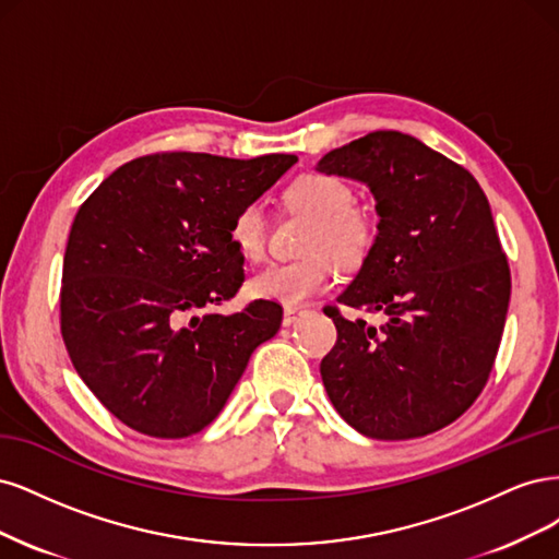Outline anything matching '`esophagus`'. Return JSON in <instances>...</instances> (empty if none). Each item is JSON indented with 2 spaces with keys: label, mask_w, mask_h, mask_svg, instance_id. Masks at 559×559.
I'll list each match as a JSON object with an SVG mask.
<instances>
[{
  "label": "esophagus",
  "mask_w": 559,
  "mask_h": 559,
  "mask_svg": "<svg viewBox=\"0 0 559 559\" xmlns=\"http://www.w3.org/2000/svg\"><path fill=\"white\" fill-rule=\"evenodd\" d=\"M299 318H301V311L299 309H290V306H287V309L283 311V325L290 328V325H295Z\"/></svg>",
  "instance_id": "1"
}]
</instances>
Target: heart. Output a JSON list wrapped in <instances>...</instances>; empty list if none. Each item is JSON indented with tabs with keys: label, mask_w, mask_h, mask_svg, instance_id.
<instances>
[{
	"label": "heart",
	"mask_w": 559,
	"mask_h": 559,
	"mask_svg": "<svg viewBox=\"0 0 559 559\" xmlns=\"http://www.w3.org/2000/svg\"><path fill=\"white\" fill-rule=\"evenodd\" d=\"M285 204L313 218L304 243L309 258L274 262L250 278L248 290L258 299L299 306L325 293L332 283V262L338 269H355L373 246V227L367 215L355 211L353 188L336 176L304 174L287 186ZM229 237L241 253L258 260L266 243V215L260 202L246 204L234 215Z\"/></svg>",
	"instance_id": "1"
}]
</instances>
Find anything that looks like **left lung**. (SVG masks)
<instances>
[{
    "label": "left lung",
    "instance_id": "obj_1",
    "mask_svg": "<svg viewBox=\"0 0 559 559\" xmlns=\"http://www.w3.org/2000/svg\"><path fill=\"white\" fill-rule=\"evenodd\" d=\"M318 171L373 194L376 241L336 301L385 318L373 328L328 306V397L365 437L431 435L476 402L507 322L511 272L488 197L464 167L394 130L330 151Z\"/></svg>",
    "mask_w": 559,
    "mask_h": 559
}]
</instances>
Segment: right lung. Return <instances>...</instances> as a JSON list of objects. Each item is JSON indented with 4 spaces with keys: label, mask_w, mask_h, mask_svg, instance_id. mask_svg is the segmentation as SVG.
Instances as JSON below:
<instances>
[{
    "label": "right lung",
    "mask_w": 559,
    "mask_h": 559,
    "mask_svg": "<svg viewBox=\"0 0 559 559\" xmlns=\"http://www.w3.org/2000/svg\"><path fill=\"white\" fill-rule=\"evenodd\" d=\"M295 162L155 153L118 167L81 204L64 250L60 328L71 365L120 423L155 439L197 435L278 332L276 301L231 316L209 309L243 283L234 215Z\"/></svg>",
    "instance_id": "right-lung-1"
}]
</instances>
